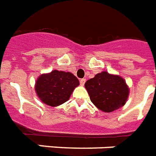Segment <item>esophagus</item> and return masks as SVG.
Here are the masks:
<instances>
[{"mask_svg":"<svg viewBox=\"0 0 156 156\" xmlns=\"http://www.w3.org/2000/svg\"><path fill=\"white\" fill-rule=\"evenodd\" d=\"M86 80L85 79H80V85H84L85 84Z\"/></svg>","mask_w":156,"mask_h":156,"instance_id":"1","label":"esophagus"}]
</instances>
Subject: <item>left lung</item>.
<instances>
[{
    "instance_id": "8db88e82",
    "label": "left lung",
    "mask_w": 156,
    "mask_h": 156,
    "mask_svg": "<svg viewBox=\"0 0 156 156\" xmlns=\"http://www.w3.org/2000/svg\"><path fill=\"white\" fill-rule=\"evenodd\" d=\"M91 101L101 111L110 113L126 104L129 88L125 80L107 72L98 73L84 84Z\"/></svg>"
}]
</instances>
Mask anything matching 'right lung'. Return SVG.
<instances>
[{
  "instance_id": "1",
  "label": "right lung",
  "mask_w": 156,
  "mask_h": 156,
  "mask_svg": "<svg viewBox=\"0 0 156 156\" xmlns=\"http://www.w3.org/2000/svg\"><path fill=\"white\" fill-rule=\"evenodd\" d=\"M79 84V80L71 72L54 70L38 77L35 83V91L42 102L55 107L68 101Z\"/></svg>"
}]
</instances>
